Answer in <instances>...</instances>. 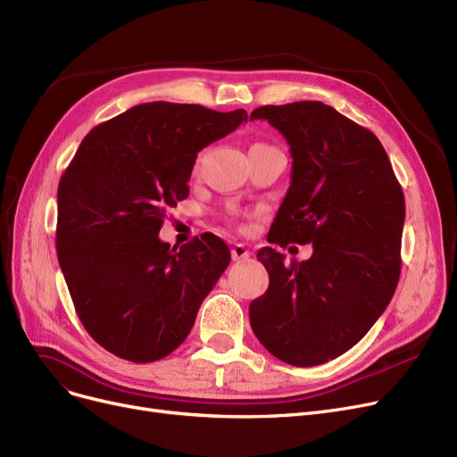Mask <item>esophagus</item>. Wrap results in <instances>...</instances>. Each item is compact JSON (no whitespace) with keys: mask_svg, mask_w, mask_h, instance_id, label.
<instances>
[{"mask_svg":"<svg viewBox=\"0 0 457 457\" xmlns=\"http://www.w3.org/2000/svg\"><path fill=\"white\" fill-rule=\"evenodd\" d=\"M231 257H233V262H246L250 257V250L245 245H235L231 248Z\"/></svg>","mask_w":457,"mask_h":457,"instance_id":"34e87169","label":"esophagus"}]
</instances>
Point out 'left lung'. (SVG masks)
<instances>
[{
    "instance_id": "1",
    "label": "left lung",
    "mask_w": 457,
    "mask_h": 457,
    "mask_svg": "<svg viewBox=\"0 0 457 457\" xmlns=\"http://www.w3.org/2000/svg\"><path fill=\"white\" fill-rule=\"evenodd\" d=\"M289 144L291 185L269 243L308 245L306 262L257 252L269 289L252 301L250 325L291 366L344 354L379 320L400 280L405 200L385 147L368 129L317 101L262 106Z\"/></svg>"
}]
</instances>
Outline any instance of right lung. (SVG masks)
I'll use <instances>...</instances> for the list:
<instances>
[{
  "label": "right lung",
  "instance_id": "right-lung-1",
  "mask_svg": "<svg viewBox=\"0 0 457 457\" xmlns=\"http://www.w3.org/2000/svg\"><path fill=\"white\" fill-rule=\"evenodd\" d=\"M248 119L200 104L145 103L95 127L57 188V260L91 338L130 362L179 347L228 269L212 233L170 248L158 239L170 207L188 197L204 147Z\"/></svg>",
  "mask_w": 457,
  "mask_h": 457
}]
</instances>
